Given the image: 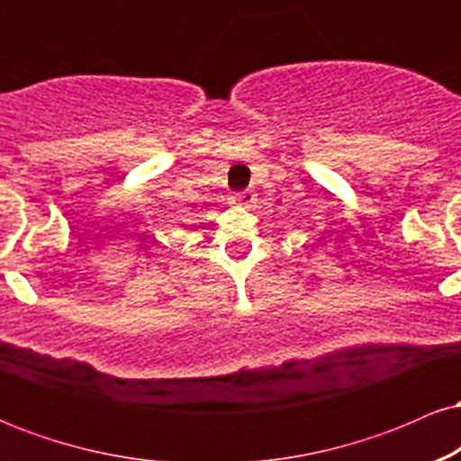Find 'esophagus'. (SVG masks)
<instances>
[{
    "mask_svg": "<svg viewBox=\"0 0 461 461\" xmlns=\"http://www.w3.org/2000/svg\"><path fill=\"white\" fill-rule=\"evenodd\" d=\"M230 203L231 205H240V208H251L253 203H256V194L253 193H234L230 197Z\"/></svg>",
    "mask_w": 461,
    "mask_h": 461,
    "instance_id": "obj_1",
    "label": "esophagus"
}]
</instances>
